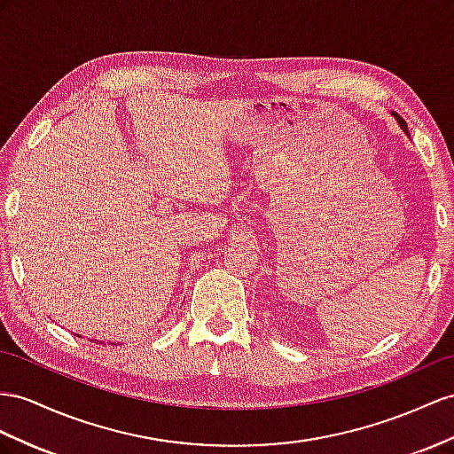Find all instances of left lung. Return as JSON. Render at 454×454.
<instances>
[{
	"mask_svg": "<svg viewBox=\"0 0 454 454\" xmlns=\"http://www.w3.org/2000/svg\"><path fill=\"white\" fill-rule=\"evenodd\" d=\"M391 114L395 116V119H397V122H399V126H401V128H403V130H404V134H406V136H409V130H406V124H404V121L401 119V116H399L397 113H391Z\"/></svg>",
	"mask_w": 454,
	"mask_h": 454,
	"instance_id": "obj_1",
	"label": "left lung"
}]
</instances>
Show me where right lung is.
I'll use <instances>...</instances> for the list:
<instances>
[{
  "instance_id": "obj_1",
  "label": "right lung",
  "mask_w": 454,
  "mask_h": 454,
  "mask_svg": "<svg viewBox=\"0 0 454 454\" xmlns=\"http://www.w3.org/2000/svg\"><path fill=\"white\" fill-rule=\"evenodd\" d=\"M94 341H98V340H94ZM113 345H116V343H113Z\"/></svg>"
}]
</instances>
